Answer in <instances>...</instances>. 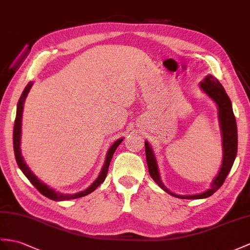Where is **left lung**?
<instances>
[{
    "label": "left lung",
    "instance_id": "8db88e82",
    "mask_svg": "<svg viewBox=\"0 0 250 250\" xmlns=\"http://www.w3.org/2000/svg\"><path fill=\"white\" fill-rule=\"evenodd\" d=\"M199 88L208 95L217 106V115L218 122H220V128L222 133V147H223V160L222 167L218 171L216 177L213 179L212 184L208 190L194 194V195H178L171 192L168 188L163 185L160 177L159 168H158L157 159L153 151V148L147 141H145V154H146V162H147L148 172L150 177L154 179L156 184L159 186L163 191L168 193L169 195L175 196L182 199H202L211 196L220 188L227 175L229 174L231 167L233 166L237 153V128L235 117L232 110V105L229 96L227 95L222 83L212 75H207L203 82L199 83Z\"/></svg>",
    "mask_w": 250,
    "mask_h": 250
}]
</instances>
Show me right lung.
I'll return each instance as SVG.
<instances>
[{
  "label": "right lung",
  "mask_w": 250,
  "mask_h": 250,
  "mask_svg": "<svg viewBox=\"0 0 250 250\" xmlns=\"http://www.w3.org/2000/svg\"><path fill=\"white\" fill-rule=\"evenodd\" d=\"M32 86H33V83L32 82L28 83V84L22 92L20 100H19V102H18V105H17V115H16L15 126H14V151H15V157H16V161L18 163V167H20V169L23 172V174L26 176L27 179L30 182H32L33 186L36 188H37V190L42 194V195H44L45 197L50 198L52 200H56V202H62V200L74 199V198H79V197L88 195V194L92 193L97 187L104 182L106 176H107V173H108L109 164H110V161L112 159V156L114 154V151H115V149L118 148V146L122 143V141H123L124 138L118 139L117 141H115L110 146V147H109L107 154H106L105 163H104V166H103V167L101 169V173L99 175V177H97L93 181V184H91L86 188V190L81 191L78 193H73V194H63V193L58 192V191H55L54 188L46 186L44 182L40 181L37 177H36V175L32 171H30V168L27 167V164L25 163V161H24V158H23L22 153H21L20 146H21V127H22L23 107H24V102H25L26 96L29 92L30 88H32Z\"/></svg>",
  "instance_id": "obj_1"
}]
</instances>
